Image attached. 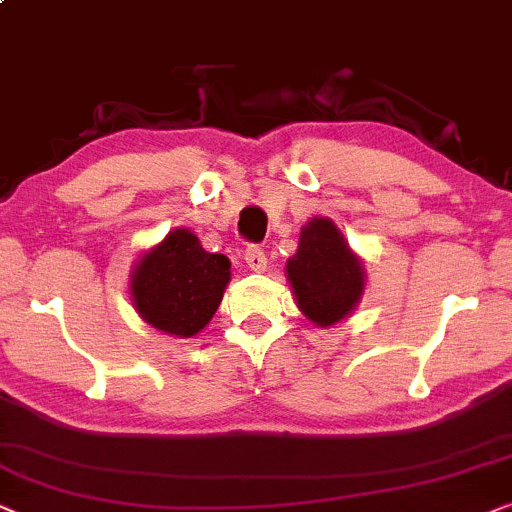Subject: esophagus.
Listing matches in <instances>:
<instances>
[{
	"label": "esophagus",
	"instance_id": "34e87169",
	"mask_svg": "<svg viewBox=\"0 0 512 512\" xmlns=\"http://www.w3.org/2000/svg\"><path fill=\"white\" fill-rule=\"evenodd\" d=\"M245 264H248L252 271L267 269V255H264L260 245H248V248H245Z\"/></svg>",
	"mask_w": 512,
	"mask_h": 512
}]
</instances>
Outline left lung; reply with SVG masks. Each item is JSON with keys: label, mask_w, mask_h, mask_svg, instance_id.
<instances>
[{"label": "left lung", "mask_w": 512, "mask_h": 512, "mask_svg": "<svg viewBox=\"0 0 512 512\" xmlns=\"http://www.w3.org/2000/svg\"><path fill=\"white\" fill-rule=\"evenodd\" d=\"M288 278L297 306L320 327L349 316L365 288L358 257L327 217H316L302 229L299 248L288 260Z\"/></svg>", "instance_id": "left-lung-1"}]
</instances>
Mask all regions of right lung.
<instances>
[{
	"mask_svg": "<svg viewBox=\"0 0 512 512\" xmlns=\"http://www.w3.org/2000/svg\"><path fill=\"white\" fill-rule=\"evenodd\" d=\"M229 267L224 255L203 250L192 231L175 229L135 267L133 302L156 330L192 337L215 316Z\"/></svg>",
	"mask_w": 512,
	"mask_h": 512,
	"instance_id": "obj_1",
	"label": "right lung"
}]
</instances>
